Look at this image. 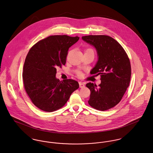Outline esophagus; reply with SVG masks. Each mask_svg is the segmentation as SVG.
I'll return each mask as SVG.
<instances>
[{
  "label": "esophagus",
  "instance_id": "esophagus-1",
  "mask_svg": "<svg viewBox=\"0 0 153 153\" xmlns=\"http://www.w3.org/2000/svg\"><path fill=\"white\" fill-rule=\"evenodd\" d=\"M79 87L80 88H84L85 87L84 84H83V83L81 82H79Z\"/></svg>",
  "mask_w": 153,
  "mask_h": 153
}]
</instances>
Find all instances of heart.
Returning a JSON list of instances; mask_svg holds the SVG:
<instances>
[{
    "label": "heart",
    "mask_w": 153,
    "mask_h": 153,
    "mask_svg": "<svg viewBox=\"0 0 153 153\" xmlns=\"http://www.w3.org/2000/svg\"><path fill=\"white\" fill-rule=\"evenodd\" d=\"M88 52H94V50H93L92 49H91V48H87V49H86L85 50V53ZM76 74H77L78 76H81V75H82V73H81V72L79 71H76Z\"/></svg>",
    "instance_id": "obj_1"
}]
</instances>
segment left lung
I'll list each match as a JSON object with an SVG mask.
<instances>
[{"label":"left lung","mask_w":153,"mask_h":153,"mask_svg":"<svg viewBox=\"0 0 153 153\" xmlns=\"http://www.w3.org/2000/svg\"><path fill=\"white\" fill-rule=\"evenodd\" d=\"M93 45L97 51L98 60L90 74L101 75V84L89 82L91 91L89 105L97 110L105 111L117 105L121 100L131 79L129 58L114 38L107 35H88L82 37Z\"/></svg>","instance_id":"obj_1"}]
</instances>
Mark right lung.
I'll list each match as a JSON object with an SVG mask.
<instances>
[{
  "mask_svg": "<svg viewBox=\"0 0 153 153\" xmlns=\"http://www.w3.org/2000/svg\"><path fill=\"white\" fill-rule=\"evenodd\" d=\"M79 38L52 35L35 44L29 50L23 65V82L33 104L46 112L65 105L71 94L79 88L77 81L56 78V68L65 65L69 48Z\"/></svg>",
  "mask_w": 153,
  "mask_h": 153,
  "instance_id": "1",
  "label": "right lung"
}]
</instances>
